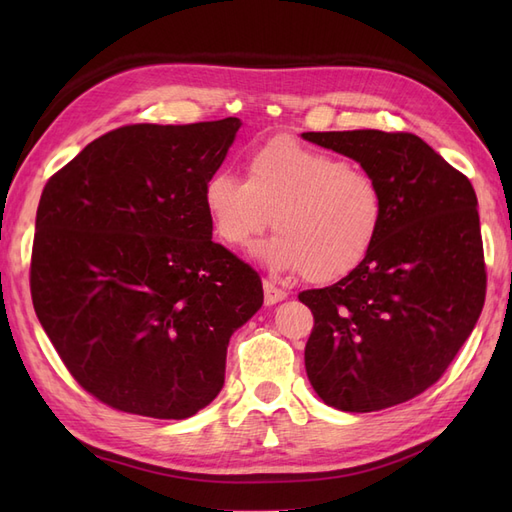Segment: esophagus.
I'll use <instances>...</instances> for the list:
<instances>
[{"label":"esophagus","mask_w":512,"mask_h":512,"mask_svg":"<svg viewBox=\"0 0 512 512\" xmlns=\"http://www.w3.org/2000/svg\"><path fill=\"white\" fill-rule=\"evenodd\" d=\"M262 288H265V303H267V305H275V303H280V301H284V299L288 297L286 290L277 288V286H275L273 282H269V280L262 282Z\"/></svg>","instance_id":"1"}]
</instances>
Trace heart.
<instances>
[{
    "label": "heart",
    "instance_id": "b5f03b06",
    "mask_svg": "<svg viewBox=\"0 0 512 512\" xmlns=\"http://www.w3.org/2000/svg\"><path fill=\"white\" fill-rule=\"evenodd\" d=\"M215 235L247 250L271 224L277 232L256 252L273 271L329 284L359 269L386 218L382 183L363 168L290 138H273L245 160V181L211 175L203 188Z\"/></svg>",
    "mask_w": 512,
    "mask_h": 512
}]
</instances>
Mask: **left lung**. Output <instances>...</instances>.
I'll return each instance as SVG.
<instances>
[{"label": "left lung", "mask_w": 512, "mask_h": 512, "mask_svg": "<svg viewBox=\"0 0 512 512\" xmlns=\"http://www.w3.org/2000/svg\"><path fill=\"white\" fill-rule=\"evenodd\" d=\"M359 162L384 188L382 235L337 284L305 290L314 314L305 369L327 406L376 412L438 382L485 303L472 183L408 132H303Z\"/></svg>", "instance_id": "1"}]
</instances>
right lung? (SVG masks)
<instances>
[{
    "mask_svg": "<svg viewBox=\"0 0 512 512\" xmlns=\"http://www.w3.org/2000/svg\"><path fill=\"white\" fill-rule=\"evenodd\" d=\"M239 128L237 117L123 126L44 185L34 309L106 406L179 421L222 391L230 335L262 305L258 273L211 241L203 203Z\"/></svg>",
    "mask_w": 512,
    "mask_h": 512,
    "instance_id": "1",
    "label": "right lung"
}]
</instances>
